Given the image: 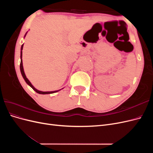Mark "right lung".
<instances>
[{"instance_id": "right-lung-1", "label": "right lung", "mask_w": 153, "mask_h": 153, "mask_svg": "<svg viewBox=\"0 0 153 153\" xmlns=\"http://www.w3.org/2000/svg\"><path fill=\"white\" fill-rule=\"evenodd\" d=\"M26 34H27V33H26ZM26 34H25V36H26ZM23 47H24V44H23V45H22V47H21V55H20L21 62H20V71H21V73H22V75L23 78H24V80H25V81L26 82L27 84H28L29 86H30V87L32 88V89H33L34 91H35L37 92V93L41 94H52V93H54V92H58V91H59L60 90H61V89H60V90H59V91H50V92H43V91H38V89H36V88L31 84V83L30 82V81H29L28 79H27V78L26 77V76H25V74L24 71V68H23V63H22V50H23Z\"/></svg>"}]
</instances>
